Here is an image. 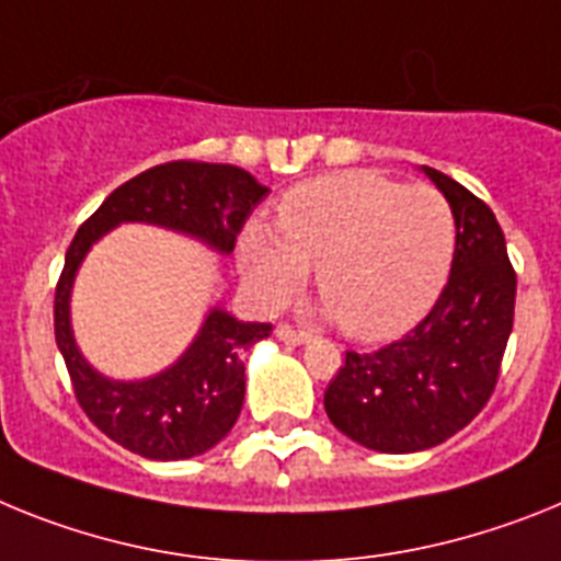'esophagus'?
<instances>
[{
	"label": "esophagus",
	"mask_w": 561,
	"mask_h": 561,
	"mask_svg": "<svg viewBox=\"0 0 561 561\" xmlns=\"http://www.w3.org/2000/svg\"><path fill=\"white\" fill-rule=\"evenodd\" d=\"M274 333H276V339L285 341V344H294V347H299V344H308L310 341V333H305V330H294L290 324H279Z\"/></svg>",
	"instance_id": "obj_1"
}]
</instances>
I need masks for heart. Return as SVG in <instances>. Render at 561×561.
<instances>
[{
    "instance_id": "1",
    "label": "heart",
    "mask_w": 561,
    "mask_h": 561,
    "mask_svg": "<svg viewBox=\"0 0 561 561\" xmlns=\"http://www.w3.org/2000/svg\"><path fill=\"white\" fill-rule=\"evenodd\" d=\"M274 226L248 222L237 242L253 299L276 308L316 265L321 299L358 341L415 328L449 279L457 245L455 211L437 188L364 169L294 186Z\"/></svg>"
}]
</instances>
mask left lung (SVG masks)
<instances>
[{
    "instance_id": "obj_1",
    "label": "left lung",
    "mask_w": 561,
    "mask_h": 561,
    "mask_svg": "<svg viewBox=\"0 0 561 561\" xmlns=\"http://www.w3.org/2000/svg\"><path fill=\"white\" fill-rule=\"evenodd\" d=\"M421 172L455 211L449 282L403 339L375 353L350 350L324 392L333 426L387 455L432 449L469 426L494 392L514 328L516 274L494 211L449 174Z\"/></svg>"
}]
</instances>
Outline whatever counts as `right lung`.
<instances>
[{"mask_svg":"<svg viewBox=\"0 0 561 561\" xmlns=\"http://www.w3.org/2000/svg\"><path fill=\"white\" fill-rule=\"evenodd\" d=\"M267 197V186L231 163H172L126 180L78 228L56 285V344L65 355L72 392L110 440L146 460H186L208 451L231 432L245 401L242 353L267 339L271 324L233 319L211 308L194 341L163 373L115 381L87 362L72 335L70 296L90 248L121 222L169 228L231 253L248 214Z\"/></svg>","mask_w":561,"mask_h":561,"instance_id":"1","label":"right lung"}]
</instances>
